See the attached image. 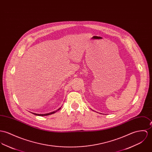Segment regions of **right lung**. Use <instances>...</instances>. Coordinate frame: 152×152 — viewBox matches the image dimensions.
I'll use <instances>...</instances> for the list:
<instances>
[{
	"mask_svg": "<svg viewBox=\"0 0 152 152\" xmlns=\"http://www.w3.org/2000/svg\"><path fill=\"white\" fill-rule=\"evenodd\" d=\"M60 109H61V107H60V108H59L57 110H59ZM57 110L55 111H53V112H51V113H47V114H36V113H33V114H35V115H39V116H45V115H50V114H53V113H55L56 112H57Z\"/></svg>",
	"mask_w": 152,
	"mask_h": 152,
	"instance_id": "1",
	"label": "right lung"
}]
</instances>
